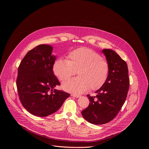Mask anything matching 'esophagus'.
Returning a JSON list of instances; mask_svg holds the SVG:
<instances>
[{"label": "esophagus", "mask_w": 149, "mask_h": 149, "mask_svg": "<svg viewBox=\"0 0 149 149\" xmlns=\"http://www.w3.org/2000/svg\"><path fill=\"white\" fill-rule=\"evenodd\" d=\"M71 95L72 97H76V98H78V97H80V95H79L74 94H71Z\"/></svg>", "instance_id": "1"}]
</instances>
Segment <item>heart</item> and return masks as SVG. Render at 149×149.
<instances>
[{"instance_id":"1","label":"heart","mask_w":149,"mask_h":149,"mask_svg":"<svg viewBox=\"0 0 149 149\" xmlns=\"http://www.w3.org/2000/svg\"><path fill=\"white\" fill-rule=\"evenodd\" d=\"M53 71L61 81H65L77 74L78 77L62 84V88L75 94L100 89L107 80L109 72L107 61L98 52L88 48H79L71 52L68 59L58 58Z\"/></svg>"}]
</instances>
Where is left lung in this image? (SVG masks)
Instances as JSON below:
<instances>
[{"label":"left lung","mask_w":149,"mask_h":149,"mask_svg":"<svg viewBox=\"0 0 149 149\" xmlns=\"http://www.w3.org/2000/svg\"><path fill=\"white\" fill-rule=\"evenodd\" d=\"M109 65L108 78L105 84L91 97L88 107L82 112V117L93 124H104L113 120L123 105L130 86L127 63L114 51L104 49Z\"/></svg>","instance_id":"left-lung-1"}]
</instances>
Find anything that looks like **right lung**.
Wrapping results in <instances>:
<instances>
[{
  "instance_id": "obj_1",
  "label": "right lung",
  "mask_w": 149,
  "mask_h": 149,
  "mask_svg": "<svg viewBox=\"0 0 149 149\" xmlns=\"http://www.w3.org/2000/svg\"><path fill=\"white\" fill-rule=\"evenodd\" d=\"M51 45H39L30 50L18 68L16 86L24 108L38 117L55 113L70 94L54 89L60 82L54 74L56 59Z\"/></svg>"
}]
</instances>
